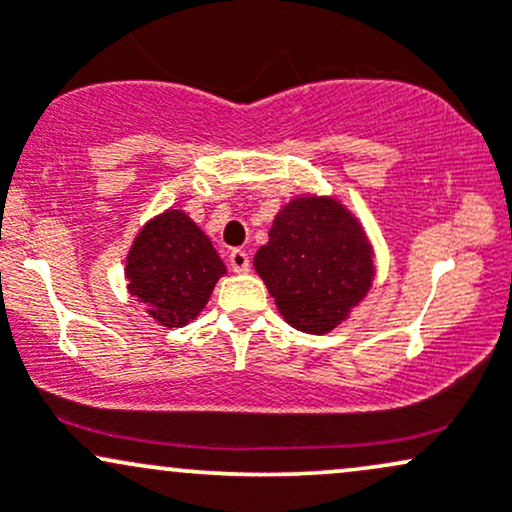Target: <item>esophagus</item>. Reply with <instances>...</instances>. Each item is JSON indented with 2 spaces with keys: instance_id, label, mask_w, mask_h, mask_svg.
<instances>
[{
  "instance_id": "esophagus-1",
  "label": "esophagus",
  "mask_w": 512,
  "mask_h": 512,
  "mask_svg": "<svg viewBox=\"0 0 512 512\" xmlns=\"http://www.w3.org/2000/svg\"><path fill=\"white\" fill-rule=\"evenodd\" d=\"M228 262H231L233 272H238V274H245V272H248V269H250V257H248V252L240 250V248L231 250V255H228Z\"/></svg>"
}]
</instances>
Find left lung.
Returning a JSON list of instances; mask_svg holds the SVG:
<instances>
[{
  "label": "left lung",
  "instance_id": "obj_1",
  "mask_svg": "<svg viewBox=\"0 0 512 512\" xmlns=\"http://www.w3.org/2000/svg\"><path fill=\"white\" fill-rule=\"evenodd\" d=\"M255 269L291 327L334 330L373 281L370 245L354 216L334 199L301 197L279 211Z\"/></svg>",
  "mask_w": 512,
  "mask_h": 512
}]
</instances>
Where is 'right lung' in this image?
Instances as JSON below:
<instances>
[{"label":"right lung","mask_w":512,"mask_h":512,"mask_svg":"<svg viewBox=\"0 0 512 512\" xmlns=\"http://www.w3.org/2000/svg\"><path fill=\"white\" fill-rule=\"evenodd\" d=\"M129 293L166 327L195 320L226 274L221 257L182 211L170 209L142 228L127 255Z\"/></svg>","instance_id":"obj_1"}]
</instances>
